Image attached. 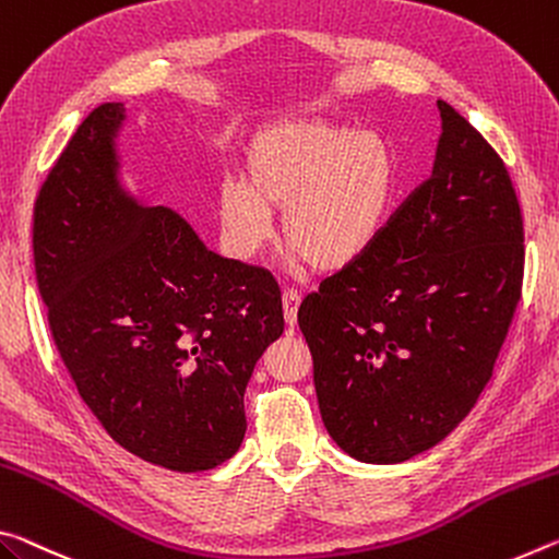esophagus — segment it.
<instances>
[{"label": "esophagus", "mask_w": 559, "mask_h": 559, "mask_svg": "<svg viewBox=\"0 0 559 559\" xmlns=\"http://www.w3.org/2000/svg\"><path fill=\"white\" fill-rule=\"evenodd\" d=\"M283 318H286V325L288 331H294L296 323H298V306H300V294L294 288H286L283 290Z\"/></svg>", "instance_id": "esophagus-1"}]
</instances>
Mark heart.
<instances>
[{
    "mask_svg": "<svg viewBox=\"0 0 559 559\" xmlns=\"http://www.w3.org/2000/svg\"><path fill=\"white\" fill-rule=\"evenodd\" d=\"M395 197L391 146L370 131L331 121H278L248 141L243 183L224 181L218 218L226 251L251 261L281 234L290 261L335 273L383 231Z\"/></svg>",
    "mask_w": 559,
    "mask_h": 559,
    "instance_id": "b5f03b06",
    "label": "heart"
}]
</instances>
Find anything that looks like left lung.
Here are the masks:
<instances>
[{"mask_svg": "<svg viewBox=\"0 0 559 559\" xmlns=\"http://www.w3.org/2000/svg\"><path fill=\"white\" fill-rule=\"evenodd\" d=\"M438 111L430 179L298 308L328 436L360 463H403L463 423L520 300L525 231L508 168L453 106Z\"/></svg>", "mask_w": 559, "mask_h": 559, "instance_id": "1", "label": "left lung"}]
</instances>
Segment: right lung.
Returning a JSON list of instances; mask_svg holds the SVG:
<instances>
[{
    "label": "right lung",
    "instance_id": "right-lung-1",
    "mask_svg": "<svg viewBox=\"0 0 559 559\" xmlns=\"http://www.w3.org/2000/svg\"><path fill=\"white\" fill-rule=\"evenodd\" d=\"M123 121L121 102L96 106L41 186L39 294L59 356L104 430L166 471H211L243 442L246 385L283 333L281 288L121 183Z\"/></svg>",
    "mask_w": 559,
    "mask_h": 559
}]
</instances>
